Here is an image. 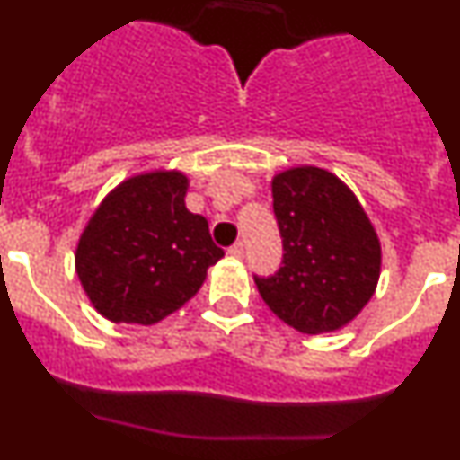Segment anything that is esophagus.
<instances>
[{"label":"esophagus","mask_w":460,"mask_h":460,"mask_svg":"<svg viewBox=\"0 0 460 460\" xmlns=\"http://www.w3.org/2000/svg\"><path fill=\"white\" fill-rule=\"evenodd\" d=\"M229 253H231V256H234V258H244V244L238 240V243L231 244Z\"/></svg>","instance_id":"esophagus-1"}]
</instances>
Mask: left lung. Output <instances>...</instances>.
<instances>
[{
    "instance_id": "obj_1",
    "label": "left lung",
    "mask_w": 460,
    "mask_h": 460,
    "mask_svg": "<svg viewBox=\"0 0 460 460\" xmlns=\"http://www.w3.org/2000/svg\"><path fill=\"white\" fill-rule=\"evenodd\" d=\"M282 267L256 280L267 307L303 333L336 332L360 314L380 276V243L347 184L318 166L271 182Z\"/></svg>"
}]
</instances>
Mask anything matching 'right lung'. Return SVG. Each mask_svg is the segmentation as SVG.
Returning <instances> with one entry per match:
<instances>
[{"mask_svg":"<svg viewBox=\"0 0 460 460\" xmlns=\"http://www.w3.org/2000/svg\"><path fill=\"white\" fill-rule=\"evenodd\" d=\"M180 171L124 180L88 220L75 269L93 307L113 323L153 324L198 294L207 269L225 256L207 217L184 204Z\"/></svg>","mask_w":460,"mask_h":460,"instance_id":"1","label":"right lung"}]
</instances>
